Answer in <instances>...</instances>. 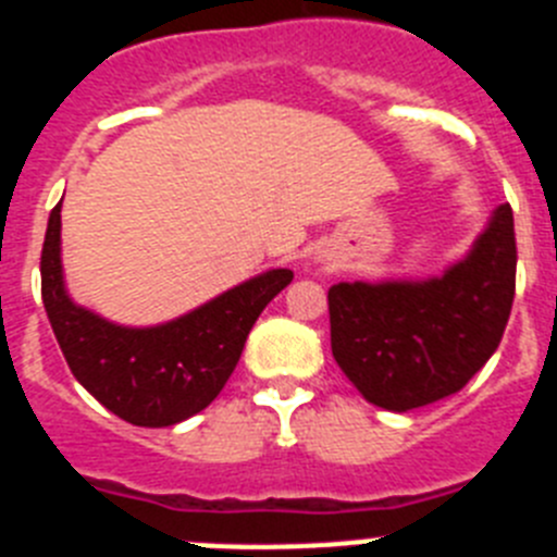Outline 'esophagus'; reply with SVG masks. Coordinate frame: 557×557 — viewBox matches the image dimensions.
<instances>
[{
  "label": "esophagus",
  "mask_w": 557,
  "mask_h": 557,
  "mask_svg": "<svg viewBox=\"0 0 557 557\" xmlns=\"http://www.w3.org/2000/svg\"><path fill=\"white\" fill-rule=\"evenodd\" d=\"M321 262H323V264H326V259H321Z\"/></svg>",
  "instance_id": "34e87169"
}]
</instances>
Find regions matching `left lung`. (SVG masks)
<instances>
[{"label": "left lung", "instance_id": "8db88e82", "mask_svg": "<svg viewBox=\"0 0 557 557\" xmlns=\"http://www.w3.org/2000/svg\"><path fill=\"white\" fill-rule=\"evenodd\" d=\"M513 293V211L502 203L469 253L441 275L334 284L332 354L371 405L393 412L432 405L488 362Z\"/></svg>", "mask_w": 557, "mask_h": 557}]
</instances>
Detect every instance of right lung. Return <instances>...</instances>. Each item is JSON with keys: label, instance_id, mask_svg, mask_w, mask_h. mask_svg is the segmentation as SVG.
Masks as SVG:
<instances>
[{"label": "right lung", "instance_id": "add662e5", "mask_svg": "<svg viewBox=\"0 0 557 557\" xmlns=\"http://www.w3.org/2000/svg\"><path fill=\"white\" fill-rule=\"evenodd\" d=\"M61 203L49 214L44 236L41 298L77 382L106 410L136 426H172L206 410L234 373L256 318L293 282V270H264L175 321L120 326L69 295Z\"/></svg>", "mask_w": 557, "mask_h": 557}]
</instances>
